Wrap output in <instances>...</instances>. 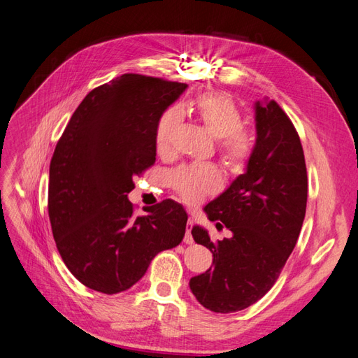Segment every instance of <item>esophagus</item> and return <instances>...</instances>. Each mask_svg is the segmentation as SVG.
I'll list each match as a JSON object with an SVG mask.
<instances>
[{"mask_svg": "<svg viewBox=\"0 0 358 358\" xmlns=\"http://www.w3.org/2000/svg\"><path fill=\"white\" fill-rule=\"evenodd\" d=\"M191 230H192V221L191 220H188V224H187V234H185V243H192L194 241H192V236H191Z\"/></svg>", "mask_w": 358, "mask_h": 358, "instance_id": "esophagus-1", "label": "esophagus"}]
</instances>
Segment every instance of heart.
<instances>
[{"label":"heart","instance_id":"heart-1","mask_svg":"<svg viewBox=\"0 0 358 358\" xmlns=\"http://www.w3.org/2000/svg\"><path fill=\"white\" fill-rule=\"evenodd\" d=\"M191 110L208 131L218 138V154L231 171H242L254 154V133L242 124V113L229 95L208 92L191 103ZM182 122L178 109L162 113L155 128V148L161 157L175 154L176 137ZM170 187L179 199L197 204L222 187V175L212 164L182 166L171 173Z\"/></svg>","mask_w":358,"mask_h":358}]
</instances>
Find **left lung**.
Returning <instances> with one entry per match:
<instances>
[{
	"label": "left lung",
	"mask_w": 358,
	"mask_h": 358,
	"mask_svg": "<svg viewBox=\"0 0 358 358\" xmlns=\"http://www.w3.org/2000/svg\"><path fill=\"white\" fill-rule=\"evenodd\" d=\"M255 121L246 173L204 208L231 236L213 243L201 227L191 231L196 243L210 249L213 263L191 278L189 288L200 305L218 313L246 309L275 285L306 213L308 173L294 124L275 100L255 104Z\"/></svg>",
	"instance_id": "8db88e82"
}]
</instances>
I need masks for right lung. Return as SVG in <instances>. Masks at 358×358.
Segmentation results:
<instances>
[{
    "label": "right lung",
    "mask_w": 358,
    "mask_h": 358,
    "mask_svg": "<svg viewBox=\"0 0 358 358\" xmlns=\"http://www.w3.org/2000/svg\"><path fill=\"white\" fill-rule=\"evenodd\" d=\"M187 85L122 74L96 86L73 113L50 159L48 209L73 276L104 294L131 288L154 257L178 246L188 215L170 199L137 215L134 176L155 164L159 116Z\"/></svg>",
    "instance_id": "obj_1"
}]
</instances>
